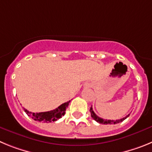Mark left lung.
Masks as SVG:
<instances>
[{
    "instance_id": "1",
    "label": "left lung",
    "mask_w": 152,
    "mask_h": 152,
    "mask_svg": "<svg viewBox=\"0 0 152 152\" xmlns=\"http://www.w3.org/2000/svg\"><path fill=\"white\" fill-rule=\"evenodd\" d=\"M90 112H91V117H92L93 119H94L95 121H96V122H97V123H100V124H104V125L116 124V123H121V122H123V120H125V119H126V118L129 117V115H130V114H129V115H127V116H126V117L123 118V119H116V120H110V119H102V118H100V117H99V116H96V114H95V113L94 112V110H93L92 107H91V109H90Z\"/></svg>"
}]
</instances>
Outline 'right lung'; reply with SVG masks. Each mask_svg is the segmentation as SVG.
<instances>
[{"label":"right lung","mask_w":152,"mask_h":152,"mask_svg":"<svg viewBox=\"0 0 152 152\" xmlns=\"http://www.w3.org/2000/svg\"><path fill=\"white\" fill-rule=\"evenodd\" d=\"M69 103L70 100L66 102V103H62L61 105H60L56 110L48 111V112L32 113L28 111L26 109H24V111L26 112V113L27 114L28 116H31L32 119H33L36 121L49 123L56 121L58 119L61 118V116H64V113H65V110L68 108Z\"/></svg>","instance_id":"1"}]
</instances>
